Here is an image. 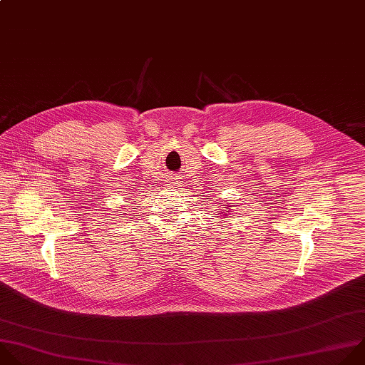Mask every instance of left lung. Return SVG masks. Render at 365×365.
Returning <instances> with one entry per match:
<instances>
[{"mask_svg": "<svg viewBox=\"0 0 365 365\" xmlns=\"http://www.w3.org/2000/svg\"><path fill=\"white\" fill-rule=\"evenodd\" d=\"M226 212H227V211H226ZM223 215H225V214H223Z\"/></svg>", "mask_w": 365, "mask_h": 365, "instance_id": "left-lung-1", "label": "left lung"}]
</instances>
